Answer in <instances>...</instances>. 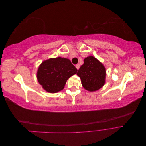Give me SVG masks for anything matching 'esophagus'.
<instances>
[{"label":"esophagus","instance_id":"esophagus-1","mask_svg":"<svg viewBox=\"0 0 146 146\" xmlns=\"http://www.w3.org/2000/svg\"><path fill=\"white\" fill-rule=\"evenodd\" d=\"M76 68L77 69V70H78L79 68H80V64H76Z\"/></svg>","mask_w":146,"mask_h":146}]
</instances>
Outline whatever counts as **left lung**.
<instances>
[{"mask_svg": "<svg viewBox=\"0 0 146 146\" xmlns=\"http://www.w3.org/2000/svg\"><path fill=\"white\" fill-rule=\"evenodd\" d=\"M77 74L83 87L88 91H98L105 83L106 69L104 65L93 56L86 57Z\"/></svg>", "mask_w": 146, "mask_h": 146, "instance_id": "obj_1", "label": "left lung"}]
</instances>
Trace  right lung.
I'll return each instance as SVG.
<instances>
[{
    "label": "right lung",
    "instance_id": "right-lung-1",
    "mask_svg": "<svg viewBox=\"0 0 146 146\" xmlns=\"http://www.w3.org/2000/svg\"><path fill=\"white\" fill-rule=\"evenodd\" d=\"M77 72L70 60L56 57L43 61L39 66L36 77L44 90L56 93L63 90L67 80Z\"/></svg>",
    "mask_w": 146,
    "mask_h": 146
}]
</instances>
